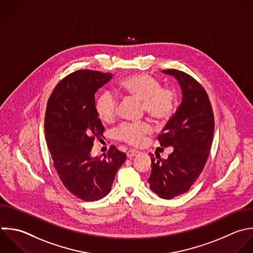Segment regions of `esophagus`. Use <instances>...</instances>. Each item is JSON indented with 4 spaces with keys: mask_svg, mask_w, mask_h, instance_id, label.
Here are the masks:
<instances>
[{
    "mask_svg": "<svg viewBox=\"0 0 253 253\" xmlns=\"http://www.w3.org/2000/svg\"><path fill=\"white\" fill-rule=\"evenodd\" d=\"M137 154H139V151L134 150V149H130V150H128V151L126 152V156H127L128 158H132V157L136 156Z\"/></svg>",
    "mask_w": 253,
    "mask_h": 253,
    "instance_id": "34e87169",
    "label": "esophagus"
}]
</instances>
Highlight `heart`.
<instances>
[{
	"label": "heart",
	"instance_id": "heart-1",
	"mask_svg": "<svg viewBox=\"0 0 253 253\" xmlns=\"http://www.w3.org/2000/svg\"><path fill=\"white\" fill-rule=\"evenodd\" d=\"M119 89L126 96L142 102L144 112L158 123L168 121L174 113L175 91L162 87L160 81L149 74L140 73L127 76L120 82ZM95 109L99 119L110 124L117 118L118 101L110 92H104L97 98ZM151 130V126L147 123L124 124L117 128L115 135L121 141L137 146L142 143Z\"/></svg>",
	"mask_w": 253,
	"mask_h": 253
}]
</instances>
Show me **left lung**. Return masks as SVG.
Listing matches in <instances>:
<instances>
[{
  "label": "left lung",
  "instance_id": "obj_1",
  "mask_svg": "<svg viewBox=\"0 0 253 253\" xmlns=\"http://www.w3.org/2000/svg\"><path fill=\"white\" fill-rule=\"evenodd\" d=\"M173 76L182 91V102L157 139L161 146H172L167 159L150 154L148 183L162 199L186 193L202 173L213 136L212 109L205 89L193 77L176 69L163 70Z\"/></svg>",
  "mask_w": 253,
  "mask_h": 253
}]
</instances>
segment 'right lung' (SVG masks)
<instances>
[{
  "mask_svg": "<svg viewBox=\"0 0 253 253\" xmlns=\"http://www.w3.org/2000/svg\"><path fill=\"white\" fill-rule=\"evenodd\" d=\"M111 73L79 70L61 80L46 107L45 139L63 185L77 198L98 201L113 186L126 155L112 145L104 157L91 156L104 126L95 109V94Z\"/></svg>",
  "mask_w": 253,
  "mask_h": 253,
  "instance_id": "1",
  "label": "right lung"
}]
</instances>
